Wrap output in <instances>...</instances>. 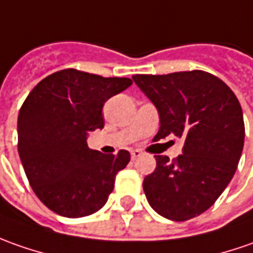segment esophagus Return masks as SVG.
<instances>
[{
	"instance_id": "obj_1",
	"label": "esophagus",
	"mask_w": 253,
	"mask_h": 253,
	"mask_svg": "<svg viewBox=\"0 0 253 253\" xmlns=\"http://www.w3.org/2000/svg\"><path fill=\"white\" fill-rule=\"evenodd\" d=\"M142 154L143 153H142L140 150H132V152H130V159H132V160H136V159H139Z\"/></svg>"
}]
</instances>
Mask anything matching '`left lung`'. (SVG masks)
I'll use <instances>...</instances> for the list:
<instances>
[{"label": "left lung", "mask_w": 253, "mask_h": 253, "mask_svg": "<svg viewBox=\"0 0 253 253\" xmlns=\"http://www.w3.org/2000/svg\"><path fill=\"white\" fill-rule=\"evenodd\" d=\"M132 79L157 107L154 139L185 140L172 160L154 156L156 169L143 179L147 202L172 221L196 217L217 201L238 167L245 138L241 104L221 79L199 69Z\"/></svg>", "instance_id": "1"}]
</instances>
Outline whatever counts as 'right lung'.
I'll return each instance as SVG.
<instances>
[{"mask_svg":"<svg viewBox=\"0 0 253 253\" xmlns=\"http://www.w3.org/2000/svg\"><path fill=\"white\" fill-rule=\"evenodd\" d=\"M132 84L78 69L54 72L35 86L20 107L18 152L32 189L59 216L84 217L106 205L129 152L103 154L86 138L101 129L107 100Z\"/></svg>","mask_w":253,"mask_h":253,"instance_id":"add662e5","label":"right lung"}]
</instances>
